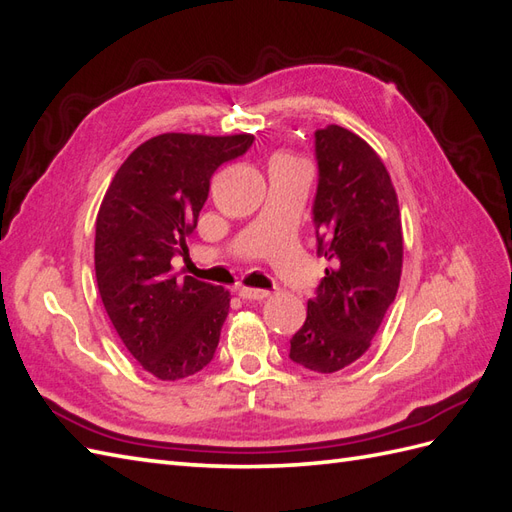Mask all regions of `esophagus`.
<instances>
[{"mask_svg": "<svg viewBox=\"0 0 512 512\" xmlns=\"http://www.w3.org/2000/svg\"><path fill=\"white\" fill-rule=\"evenodd\" d=\"M239 295L243 299H265V297H269V291H265V289H249V286H241Z\"/></svg>", "mask_w": 512, "mask_h": 512, "instance_id": "34e87169", "label": "esophagus"}]
</instances>
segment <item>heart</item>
Masks as SVG:
<instances>
[{
    "label": "heart",
    "instance_id": "heart-1",
    "mask_svg": "<svg viewBox=\"0 0 512 512\" xmlns=\"http://www.w3.org/2000/svg\"><path fill=\"white\" fill-rule=\"evenodd\" d=\"M278 160H289V158H276V160H273V162H278Z\"/></svg>",
    "mask_w": 512,
    "mask_h": 512
}]
</instances>
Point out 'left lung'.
Wrapping results in <instances>:
<instances>
[{
    "instance_id": "8db88e82",
    "label": "left lung",
    "mask_w": 512,
    "mask_h": 512,
    "mask_svg": "<svg viewBox=\"0 0 512 512\" xmlns=\"http://www.w3.org/2000/svg\"><path fill=\"white\" fill-rule=\"evenodd\" d=\"M317 254L330 263L291 339L299 367L334 373L363 356L402 276V219L384 162L341 126L315 132Z\"/></svg>"
}]
</instances>
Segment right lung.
<instances>
[{"instance_id": "1", "label": "right lung", "mask_w": 512, "mask_h": 512, "mask_svg": "<svg viewBox=\"0 0 512 512\" xmlns=\"http://www.w3.org/2000/svg\"><path fill=\"white\" fill-rule=\"evenodd\" d=\"M252 134L167 132L145 141L112 178L95 221V278L119 339L158 380L202 371L215 356L230 293L171 273L189 254L210 178L243 156Z\"/></svg>"}]
</instances>
